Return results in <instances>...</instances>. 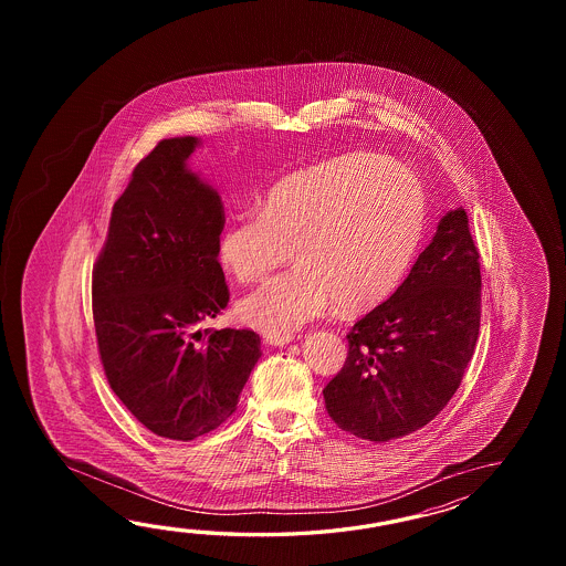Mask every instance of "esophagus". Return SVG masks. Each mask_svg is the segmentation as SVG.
<instances>
[{
	"mask_svg": "<svg viewBox=\"0 0 566 566\" xmlns=\"http://www.w3.org/2000/svg\"><path fill=\"white\" fill-rule=\"evenodd\" d=\"M293 342V337H266V344H271V346H287Z\"/></svg>",
	"mask_w": 566,
	"mask_h": 566,
	"instance_id": "esophagus-1",
	"label": "esophagus"
}]
</instances>
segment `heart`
Returning <instances> with one entry per match:
<instances>
[{
    "label": "heart",
    "mask_w": 566,
    "mask_h": 566,
    "mask_svg": "<svg viewBox=\"0 0 566 566\" xmlns=\"http://www.w3.org/2000/svg\"><path fill=\"white\" fill-rule=\"evenodd\" d=\"M427 193L392 157L352 154L295 169L266 192L259 212L234 218L217 242L230 277L249 283L279 265L237 305L242 324L289 337L324 315L376 307L398 287L421 244Z\"/></svg>",
    "instance_id": "1"
}]
</instances>
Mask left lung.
I'll return each mask as SVG.
<instances>
[{"mask_svg": "<svg viewBox=\"0 0 566 566\" xmlns=\"http://www.w3.org/2000/svg\"><path fill=\"white\" fill-rule=\"evenodd\" d=\"M480 317V253L458 208L390 300L352 327L346 364L324 388L327 415L376 443L433 421L461 385Z\"/></svg>", "mask_w": 566, "mask_h": 566, "instance_id": "left-lung-1", "label": "left lung"}]
</instances>
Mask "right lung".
<instances>
[{
	"mask_svg": "<svg viewBox=\"0 0 566 566\" xmlns=\"http://www.w3.org/2000/svg\"><path fill=\"white\" fill-rule=\"evenodd\" d=\"M200 144L164 139L137 164L93 269L108 385L137 421L174 441L227 421L261 358L251 329H200L229 303L217 253L222 200L188 168Z\"/></svg>",
	"mask_w": 566,
	"mask_h": 566,
	"instance_id": "add662e5",
	"label": "right lung"
}]
</instances>
